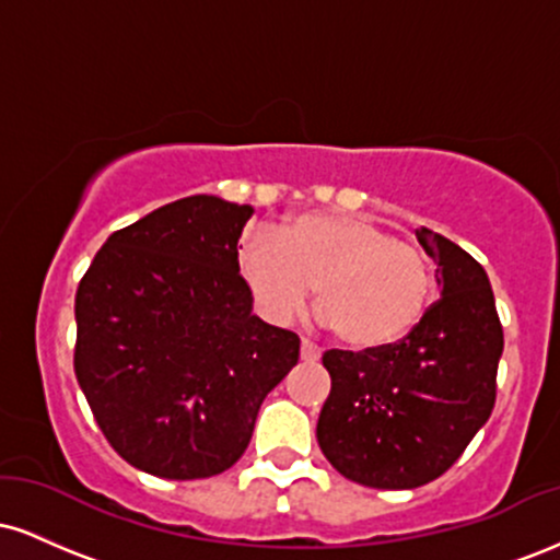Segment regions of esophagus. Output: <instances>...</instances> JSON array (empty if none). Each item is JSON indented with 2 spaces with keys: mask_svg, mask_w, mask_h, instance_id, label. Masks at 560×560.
Returning <instances> with one entry per match:
<instances>
[{
  "mask_svg": "<svg viewBox=\"0 0 560 560\" xmlns=\"http://www.w3.org/2000/svg\"><path fill=\"white\" fill-rule=\"evenodd\" d=\"M300 358H302V361H307V363L318 361V358H320L318 345H313L311 339H302V342H300Z\"/></svg>",
  "mask_w": 560,
  "mask_h": 560,
  "instance_id": "1",
  "label": "esophagus"
}]
</instances>
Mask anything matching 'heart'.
I'll use <instances>...</instances> for the list:
<instances>
[{
    "label": "heart",
    "instance_id": "b5f03b06",
    "mask_svg": "<svg viewBox=\"0 0 560 560\" xmlns=\"http://www.w3.org/2000/svg\"><path fill=\"white\" fill-rule=\"evenodd\" d=\"M236 266L271 320L294 316L316 287L320 320L352 350L400 342L434 300L423 249L363 215H294L276 234L249 236Z\"/></svg>",
    "mask_w": 560,
    "mask_h": 560
}]
</instances>
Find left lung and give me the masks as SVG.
I'll return each instance as SVG.
<instances>
[{
    "label": "left lung",
    "instance_id": "8db88e82",
    "mask_svg": "<svg viewBox=\"0 0 560 560\" xmlns=\"http://www.w3.org/2000/svg\"><path fill=\"white\" fill-rule=\"evenodd\" d=\"M416 236L442 287L421 324L378 350L324 352L331 392L318 445L342 477L376 490L429 485L460 458L490 419L503 355L485 268L432 229Z\"/></svg>",
    "mask_w": 560,
    "mask_h": 560
}]
</instances>
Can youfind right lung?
I'll use <instances>...</instances> for the list:
<instances>
[{
    "mask_svg": "<svg viewBox=\"0 0 560 560\" xmlns=\"http://www.w3.org/2000/svg\"><path fill=\"white\" fill-rule=\"evenodd\" d=\"M255 210L176 199L115 231L75 292V378L102 434L163 479L226 471L266 395L298 365V334L253 316L236 266Z\"/></svg>",
    "mask_w": 560,
    "mask_h": 560,
    "instance_id": "right-lung-1",
    "label": "right lung"
}]
</instances>
